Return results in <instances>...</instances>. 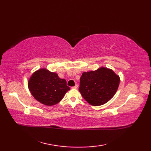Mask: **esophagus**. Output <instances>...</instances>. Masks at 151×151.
<instances>
[{
    "instance_id": "esophagus-1",
    "label": "esophagus",
    "mask_w": 151,
    "mask_h": 151,
    "mask_svg": "<svg viewBox=\"0 0 151 151\" xmlns=\"http://www.w3.org/2000/svg\"><path fill=\"white\" fill-rule=\"evenodd\" d=\"M77 88H78V85H77V84H76L74 86L72 87V89H77Z\"/></svg>"
}]
</instances>
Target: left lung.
<instances>
[{
    "label": "left lung",
    "mask_w": 151,
    "mask_h": 151,
    "mask_svg": "<svg viewBox=\"0 0 151 151\" xmlns=\"http://www.w3.org/2000/svg\"><path fill=\"white\" fill-rule=\"evenodd\" d=\"M119 83V76L112 70L101 67L97 70L83 73L79 91L90 104L100 106L113 97Z\"/></svg>",
    "instance_id": "left-lung-1"
}]
</instances>
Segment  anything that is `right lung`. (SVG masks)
Wrapping results in <instances>:
<instances>
[{"mask_svg":"<svg viewBox=\"0 0 151 151\" xmlns=\"http://www.w3.org/2000/svg\"><path fill=\"white\" fill-rule=\"evenodd\" d=\"M28 88L33 96L47 106L60 102L70 88L65 79L57 74L42 68L33 73L28 81Z\"/></svg>","mask_w":151,"mask_h":151,"instance_id":"right-lung-1","label":"right lung"}]
</instances>
